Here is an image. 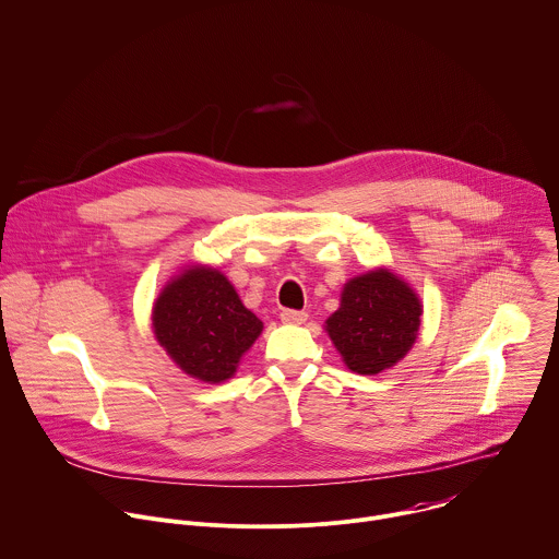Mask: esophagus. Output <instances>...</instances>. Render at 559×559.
<instances>
[{"label": "esophagus", "mask_w": 559, "mask_h": 559, "mask_svg": "<svg viewBox=\"0 0 559 559\" xmlns=\"http://www.w3.org/2000/svg\"><path fill=\"white\" fill-rule=\"evenodd\" d=\"M280 319H282L284 323H304V321L308 319V312H304V310H293V308H284V310L280 312Z\"/></svg>", "instance_id": "1"}]
</instances>
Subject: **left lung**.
<instances>
[{"mask_svg": "<svg viewBox=\"0 0 559 559\" xmlns=\"http://www.w3.org/2000/svg\"><path fill=\"white\" fill-rule=\"evenodd\" d=\"M419 317L417 295L380 269L345 284L341 308L325 321V330L352 371L373 376L413 347Z\"/></svg>", "mask_w": 559, "mask_h": 559, "instance_id": "left-lung-1", "label": "left lung"}]
</instances>
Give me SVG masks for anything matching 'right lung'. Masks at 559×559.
I'll return each mask as SVG.
<instances>
[{
  "label": "right lung",
  "instance_id": "obj_1",
  "mask_svg": "<svg viewBox=\"0 0 559 559\" xmlns=\"http://www.w3.org/2000/svg\"><path fill=\"white\" fill-rule=\"evenodd\" d=\"M153 328L173 360L192 378L223 382L262 332L216 269L194 266L170 282L155 301Z\"/></svg>",
  "mask_w": 559,
  "mask_h": 559
}]
</instances>
